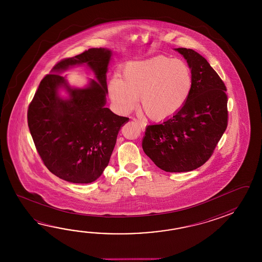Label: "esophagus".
<instances>
[{
    "label": "esophagus",
    "instance_id": "1",
    "mask_svg": "<svg viewBox=\"0 0 262 262\" xmlns=\"http://www.w3.org/2000/svg\"><path fill=\"white\" fill-rule=\"evenodd\" d=\"M134 122H136V123L139 124V126L141 127L142 129L145 128V126H146V123H143V122H141L140 120H138V119H133Z\"/></svg>",
    "mask_w": 262,
    "mask_h": 262
}]
</instances>
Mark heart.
I'll return each instance as SVG.
<instances>
[{"label": "heart", "instance_id": "obj_1", "mask_svg": "<svg viewBox=\"0 0 262 262\" xmlns=\"http://www.w3.org/2000/svg\"><path fill=\"white\" fill-rule=\"evenodd\" d=\"M193 87L189 66L181 59L156 56L143 61L129 62L121 78L108 83L112 102L121 112L137 105L154 121L170 118L184 106Z\"/></svg>", "mask_w": 262, "mask_h": 262}]
</instances>
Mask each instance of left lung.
Returning a JSON list of instances; mask_svg holds the SVG:
<instances>
[{"instance_id":"obj_1","label":"left lung","mask_w":262,"mask_h":262,"mask_svg":"<svg viewBox=\"0 0 262 262\" xmlns=\"http://www.w3.org/2000/svg\"><path fill=\"white\" fill-rule=\"evenodd\" d=\"M176 50L193 75L189 97L173 117L148 125L142 141L145 154L167 172L191 171L205 164L228 126V95L221 78L195 50Z\"/></svg>"}]
</instances>
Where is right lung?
Wrapping results in <instances>:
<instances>
[{"label":"right lung","instance_id":"1","mask_svg":"<svg viewBox=\"0 0 262 262\" xmlns=\"http://www.w3.org/2000/svg\"><path fill=\"white\" fill-rule=\"evenodd\" d=\"M111 56V50L90 49L58 61L54 72L87 63L97 81L92 79L85 89H72L61 75L48 74L29 105L28 126L38 155L50 172L70 183L90 184L100 177L119 131L129 121L105 107ZM61 85L69 91V100L57 95Z\"/></svg>","mask_w":262,"mask_h":262}]
</instances>
